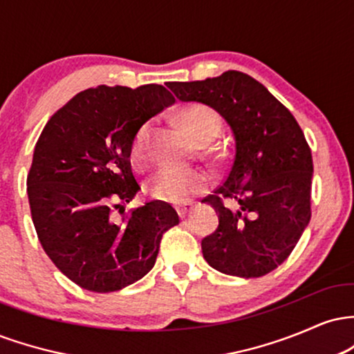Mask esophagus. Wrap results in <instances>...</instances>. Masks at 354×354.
<instances>
[{
	"label": "esophagus",
	"mask_w": 354,
	"mask_h": 354,
	"mask_svg": "<svg viewBox=\"0 0 354 354\" xmlns=\"http://www.w3.org/2000/svg\"><path fill=\"white\" fill-rule=\"evenodd\" d=\"M193 208V203H181V205H176L174 206V209H176V213L180 214V216H186V214L189 213V209Z\"/></svg>",
	"instance_id": "obj_1"
}]
</instances>
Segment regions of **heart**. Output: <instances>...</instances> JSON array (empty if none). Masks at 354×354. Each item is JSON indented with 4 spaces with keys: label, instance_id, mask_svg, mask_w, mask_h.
<instances>
[{
    "label": "heart",
    "instance_id": "heart-1",
    "mask_svg": "<svg viewBox=\"0 0 354 354\" xmlns=\"http://www.w3.org/2000/svg\"><path fill=\"white\" fill-rule=\"evenodd\" d=\"M181 123L193 138L208 143L221 129L218 113L205 104H189L183 109ZM153 123L145 121L138 126L129 145V158L133 165L143 166L149 160ZM211 174L200 168H161L148 181V193L154 200L180 205L200 194L209 186Z\"/></svg>",
    "mask_w": 354,
    "mask_h": 354
}]
</instances>
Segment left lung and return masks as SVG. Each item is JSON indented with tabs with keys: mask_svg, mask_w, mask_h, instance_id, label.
Listing matches in <instances>:
<instances>
[{
	"mask_svg": "<svg viewBox=\"0 0 354 354\" xmlns=\"http://www.w3.org/2000/svg\"><path fill=\"white\" fill-rule=\"evenodd\" d=\"M166 86L178 100L216 109L233 131L225 181L203 200L219 218L203 238V256L225 274H268L291 254L311 218L313 158L298 121L241 71Z\"/></svg>",
	"mask_w": 354,
	"mask_h": 354,
	"instance_id": "obj_1",
	"label": "left lung"
}]
</instances>
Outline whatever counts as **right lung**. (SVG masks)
<instances>
[{
  "label": "right lung",
  "mask_w": 354,
  "mask_h": 354,
  "mask_svg": "<svg viewBox=\"0 0 354 354\" xmlns=\"http://www.w3.org/2000/svg\"><path fill=\"white\" fill-rule=\"evenodd\" d=\"M173 103L161 84L88 88L51 116L35 146L26 185L38 239L84 290L111 293L143 278L163 234L180 223L165 201L124 213L140 189L133 135Z\"/></svg>",
  "instance_id": "obj_1"
}]
</instances>
